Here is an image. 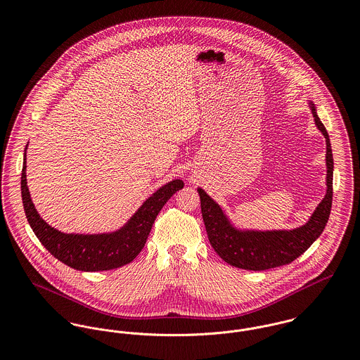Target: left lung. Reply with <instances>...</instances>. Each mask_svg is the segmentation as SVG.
Wrapping results in <instances>:
<instances>
[{"instance_id": "left-lung-1", "label": "left lung", "mask_w": 360, "mask_h": 360, "mask_svg": "<svg viewBox=\"0 0 360 360\" xmlns=\"http://www.w3.org/2000/svg\"><path fill=\"white\" fill-rule=\"evenodd\" d=\"M316 127L326 139V195L316 206L307 223L291 230L240 229L226 210L198 187L201 212L210 245L229 264L245 270H266L291 263L301 257L323 233L333 202L334 160L328 133L317 116L316 106L309 101Z\"/></svg>"}]
</instances>
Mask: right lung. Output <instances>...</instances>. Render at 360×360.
Returning <instances> with one entry per match:
<instances>
[{
    "instance_id": "1",
    "label": "right lung",
    "mask_w": 360,
    "mask_h": 360,
    "mask_svg": "<svg viewBox=\"0 0 360 360\" xmlns=\"http://www.w3.org/2000/svg\"><path fill=\"white\" fill-rule=\"evenodd\" d=\"M26 150L20 179L22 201L27 221L46 250L62 263L82 271L112 270L130 263L144 248L155 219L170 197L184 187L174 179L148 197L131 217L117 230L98 234L63 233L40 217L30 198L26 181Z\"/></svg>"
}]
</instances>
